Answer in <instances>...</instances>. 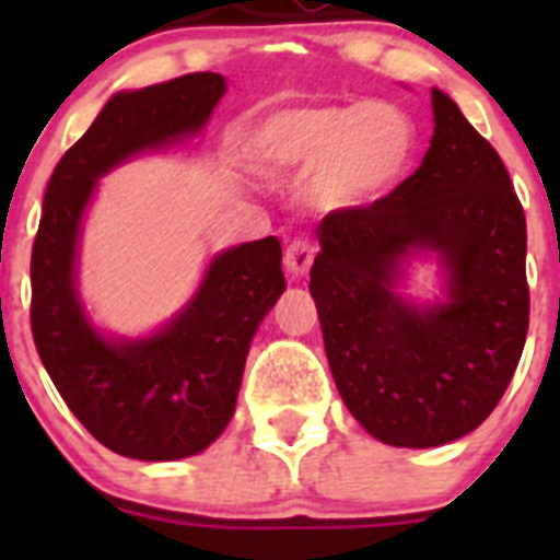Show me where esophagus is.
I'll return each instance as SVG.
<instances>
[{"label":"esophagus","mask_w":560,"mask_h":560,"mask_svg":"<svg viewBox=\"0 0 560 560\" xmlns=\"http://www.w3.org/2000/svg\"><path fill=\"white\" fill-rule=\"evenodd\" d=\"M314 255H316V246L311 244V241H294V244L285 249V257H283V264H285V271H289L291 277H305L308 275L311 264H314Z\"/></svg>","instance_id":"obj_1"}]
</instances>
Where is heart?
<instances>
[{
	"mask_svg": "<svg viewBox=\"0 0 560 560\" xmlns=\"http://www.w3.org/2000/svg\"><path fill=\"white\" fill-rule=\"evenodd\" d=\"M418 153V128L395 103L289 106L249 133V160L264 173L316 165L314 196L328 210H355L400 185Z\"/></svg>",
	"mask_w": 560,
	"mask_h": 560,
	"instance_id": "obj_1",
	"label": "heart"
}]
</instances>
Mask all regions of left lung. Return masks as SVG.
<instances>
[{
  "mask_svg": "<svg viewBox=\"0 0 560 560\" xmlns=\"http://www.w3.org/2000/svg\"><path fill=\"white\" fill-rule=\"evenodd\" d=\"M427 156L389 196L328 212L311 296L345 407L375 440L432 448L474 432L504 395L530 319L527 226L508 167L457 103L432 89ZM435 255L444 296L399 294Z\"/></svg>",
  "mask_w": 560,
  "mask_h": 560,
  "instance_id": "left-lung-1",
  "label": "left lung"
}]
</instances>
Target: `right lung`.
Returning <instances> with one entry per match:
<instances>
[{
  "mask_svg": "<svg viewBox=\"0 0 560 560\" xmlns=\"http://www.w3.org/2000/svg\"><path fill=\"white\" fill-rule=\"evenodd\" d=\"M224 92L219 72L117 92L44 192L30 260L33 339L72 415L122 457L185 459L221 438L252 336L285 291L280 241L260 237L212 257L196 294L153 334H106L78 294V246L97 182L140 153L201 133Z\"/></svg>",
  "mask_w": 560,
  "mask_h": 560,
  "instance_id": "obj_1",
  "label": "right lung"
}]
</instances>
